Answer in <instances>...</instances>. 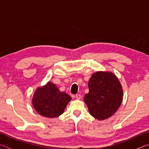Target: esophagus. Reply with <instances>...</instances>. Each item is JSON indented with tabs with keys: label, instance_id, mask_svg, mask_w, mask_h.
Instances as JSON below:
<instances>
[{
	"label": "esophagus",
	"instance_id": "1",
	"mask_svg": "<svg viewBox=\"0 0 149 149\" xmlns=\"http://www.w3.org/2000/svg\"><path fill=\"white\" fill-rule=\"evenodd\" d=\"M75 97H76V99H81V95L80 94H77L76 95H75Z\"/></svg>",
	"mask_w": 149,
	"mask_h": 149
}]
</instances>
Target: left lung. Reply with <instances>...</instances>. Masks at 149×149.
Masks as SVG:
<instances>
[{
    "label": "left lung",
    "mask_w": 149,
    "mask_h": 149,
    "mask_svg": "<svg viewBox=\"0 0 149 149\" xmlns=\"http://www.w3.org/2000/svg\"><path fill=\"white\" fill-rule=\"evenodd\" d=\"M89 93L85 94L90 114L98 120L114 115L122 104L123 89L118 78L111 72L99 71L93 74L88 82Z\"/></svg>",
    "instance_id": "obj_1"
}]
</instances>
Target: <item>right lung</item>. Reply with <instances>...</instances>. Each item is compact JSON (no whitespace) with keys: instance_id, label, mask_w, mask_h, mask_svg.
I'll return each mask as SVG.
<instances>
[{"instance_id":"right-lung-1","label":"right lung","mask_w":149,"mask_h":149,"mask_svg":"<svg viewBox=\"0 0 149 149\" xmlns=\"http://www.w3.org/2000/svg\"><path fill=\"white\" fill-rule=\"evenodd\" d=\"M72 98L61 92L53 83L49 81L37 88L33 96L32 104L35 110L44 117L54 118L63 114Z\"/></svg>"}]
</instances>
